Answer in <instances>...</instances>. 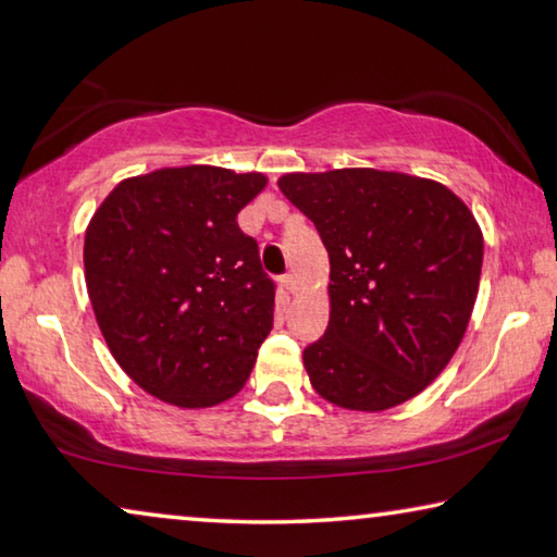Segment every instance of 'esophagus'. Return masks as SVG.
<instances>
[{"instance_id":"obj_1","label":"esophagus","mask_w":557,"mask_h":557,"mask_svg":"<svg viewBox=\"0 0 557 557\" xmlns=\"http://www.w3.org/2000/svg\"><path fill=\"white\" fill-rule=\"evenodd\" d=\"M282 287L287 289V295H295L297 289H299L297 277H295V275H285V277H282Z\"/></svg>"}]
</instances>
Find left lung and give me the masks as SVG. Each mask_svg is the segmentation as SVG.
I'll list each match as a JSON object with an SVG mask.
<instances>
[{"label":"left lung","mask_w":557,"mask_h":557,"mask_svg":"<svg viewBox=\"0 0 557 557\" xmlns=\"http://www.w3.org/2000/svg\"><path fill=\"white\" fill-rule=\"evenodd\" d=\"M330 252V324L305 349L314 392L351 411H386L444 372L469 326L483 233L436 181L339 168L277 181Z\"/></svg>","instance_id":"1"}]
</instances>
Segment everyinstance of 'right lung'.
<instances>
[{"label": "right lung", "instance_id": "right-lung-1", "mask_svg": "<svg viewBox=\"0 0 557 557\" xmlns=\"http://www.w3.org/2000/svg\"><path fill=\"white\" fill-rule=\"evenodd\" d=\"M268 185L220 165L121 181L84 237L96 322L119 367L178 409L243 389L272 330L275 287L237 213Z\"/></svg>", "mask_w": 557, "mask_h": 557}]
</instances>
